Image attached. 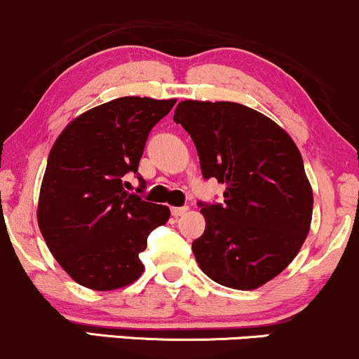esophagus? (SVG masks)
<instances>
[{
  "label": "esophagus",
  "instance_id": "1",
  "mask_svg": "<svg viewBox=\"0 0 359 359\" xmlns=\"http://www.w3.org/2000/svg\"><path fill=\"white\" fill-rule=\"evenodd\" d=\"M187 211H189L187 205H184V208H172V216L179 217V216H182V214H185Z\"/></svg>",
  "mask_w": 359,
  "mask_h": 359
}]
</instances>
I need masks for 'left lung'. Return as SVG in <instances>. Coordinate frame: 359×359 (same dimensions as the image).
<instances>
[{
    "mask_svg": "<svg viewBox=\"0 0 359 359\" xmlns=\"http://www.w3.org/2000/svg\"><path fill=\"white\" fill-rule=\"evenodd\" d=\"M174 121L194 140L204 179L226 184L224 204H201L197 265L219 285H265L311 229L314 196L297 145L273 119L238 102L180 101Z\"/></svg>",
    "mask_w": 359,
    "mask_h": 359,
    "instance_id": "1",
    "label": "left lung"
}]
</instances>
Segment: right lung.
Instances as JSON below:
<instances>
[{"label":"right lung","instance_id":"1","mask_svg":"<svg viewBox=\"0 0 359 359\" xmlns=\"http://www.w3.org/2000/svg\"><path fill=\"white\" fill-rule=\"evenodd\" d=\"M175 101L118 97L74 118L53 143L36 221L53 258L82 287L116 290L145 270L138 255L170 209L125 191L123 177L137 174L148 133Z\"/></svg>","mask_w":359,"mask_h":359}]
</instances>
